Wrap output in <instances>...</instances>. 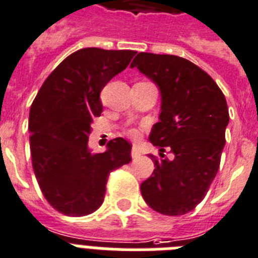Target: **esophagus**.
Here are the masks:
<instances>
[{
	"mask_svg": "<svg viewBox=\"0 0 258 258\" xmlns=\"http://www.w3.org/2000/svg\"><path fill=\"white\" fill-rule=\"evenodd\" d=\"M140 156H141V151L138 150V147L134 146L133 149H132V158H133V159H138Z\"/></svg>",
	"mask_w": 258,
	"mask_h": 258,
	"instance_id": "esophagus-1",
	"label": "esophagus"
}]
</instances>
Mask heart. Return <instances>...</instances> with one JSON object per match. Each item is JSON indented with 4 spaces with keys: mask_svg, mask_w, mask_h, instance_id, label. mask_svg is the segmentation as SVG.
Listing matches in <instances>:
<instances>
[{
    "mask_svg": "<svg viewBox=\"0 0 258 258\" xmlns=\"http://www.w3.org/2000/svg\"><path fill=\"white\" fill-rule=\"evenodd\" d=\"M127 134H129V136H131V137H133V138H138L141 136L140 131H138V129H134V127L129 129V131H127Z\"/></svg>",
    "mask_w": 258,
    "mask_h": 258,
    "instance_id": "heart-1",
    "label": "heart"
}]
</instances>
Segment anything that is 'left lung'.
I'll return each instance as SVG.
<instances>
[{"label":"left lung","instance_id":"left-lung-1","mask_svg":"<svg viewBox=\"0 0 258 258\" xmlns=\"http://www.w3.org/2000/svg\"><path fill=\"white\" fill-rule=\"evenodd\" d=\"M131 66L162 96L159 122L149 137L162 159L150 155L155 168L141 184L142 197L160 214H186L204 200L221 164L230 121L226 98L208 73L182 57L141 52ZM166 150L172 161L164 158Z\"/></svg>","mask_w":258,"mask_h":258}]
</instances>
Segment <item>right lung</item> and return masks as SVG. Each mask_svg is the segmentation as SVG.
<instances>
[{"instance_id": "1", "label": "right lung", "mask_w": 258, "mask_h": 258, "mask_svg": "<svg viewBox=\"0 0 258 258\" xmlns=\"http://www.w3.org/2000/svg\"><path fill=\"white\" fill-rule=\"evenodd\" d=\"M136 54L134 50L83 48L68 56L37 92L28 118L32 167L44 197L57 211L83 217L104 201L112 171L132 160V145L124 138L92 154L89 136L100 116V92Z\"/></svg>"}]
</instances>
